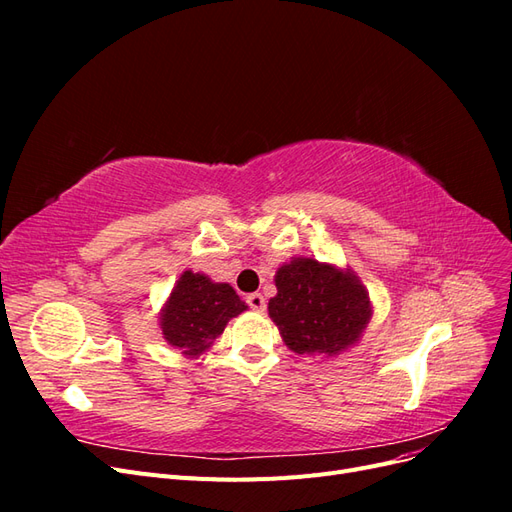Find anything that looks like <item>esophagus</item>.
Wrapping results in <instances>:
<instances>
[{"label":"esophagus","mask_w":512,"mask_h":512,"mask_svg":"<svg viewBox=\"0 0 512 512\" xmlns=\"http://www.w3.org/2000/svg\"><path fill=\"white\" fill-rule=\"evenodd\" d=\"M247 305H250L254 312H265V307H267V301H265V297H262L260 292H252V294H247Z\"/></svg>","instance_id":"esophagus-1"}]
</instances>
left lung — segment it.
<instances>
[{
    "label": "left lung",
    "instance_id": "1",
    "mask_svg": "<svg viewBox=\"0 0 512 512\" xmlns=\"http://www.w3.org/2000/svg\"><path fill=\"white\" fill-rule=\"evenodd\" d=\"M269 316L297 354L335 356L359 342L371 318L365 286L350 269L292 258L275 273Z\"/></svg>",
    "mask_w": 512,
    "mask_h": 512
}]
</instances>
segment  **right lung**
<instances>
[{"label": "right lung", "mask_w": 512, "mask_h": 512, "mask_svg": "<svg viewBox=\"0 0 512 512\" xmlns=\"http://www.w3.org/2000/svg\"><path fill=\"white\" fill-rule=\"evenodd\" d=\"M247 305L230 284L213 282L205 273L183 271L160 314V329L168 346L181 354L200 356L220 337L230 318Z\"/></svg>", "instance_id": "1"}]
</instances>
